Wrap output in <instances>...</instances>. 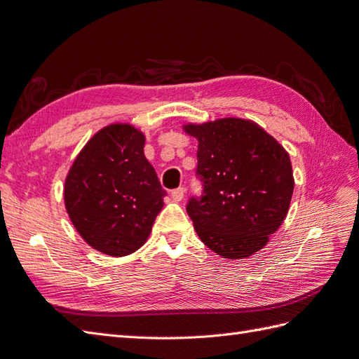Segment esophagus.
Listing matches in <instances>:
<instances>
[{"instance_id":"1","label":"esophagus","mask_w":359,"mask_h":359,"mask_svg":"<svg viewBox=\"0 0 359 359\" xmlns=\"http://www.w3.org/2000/svg\"><path fill=\"white\" fill-rule=\"evenodd\" d=\"M184 187H178V189H175V190H172V193H170V196H172V199L173 201H177V202H180V201H182V198H184Z\"/></svg>"}]
</instances>
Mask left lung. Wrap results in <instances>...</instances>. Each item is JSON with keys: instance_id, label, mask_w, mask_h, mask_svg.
I'll return each instance as SVG.
<instances>
[{"instance_id": "8db88e82", "label": "left lung", "mask_w": 359, "mask_h": 359, "mask_svg": "<svg viewBox=\"0 0 359 359\" xmlns=\"http://www.w3.org/2000/svg\"><path fill=\"white\" fill-rule=\"evenodd\" d=\"M184 130L199 140L201 196L187 212L202 243L226 259L264 248L286 219L293 193L287 151L250 119L223 118Z\"/></svg>"}]
</instances>
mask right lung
Returning a JSON list of instances; mask_svg holds the SVG:
<instances>
[{
  "label": "right lung",
  "mask_w": 359,
  "mask_h": 359,
  "mask_svg": "<svg viewBox=\"0 0 359 359\" xmlns=\"http://www.w3.org/2000/svg\"><path fill=\"white\" fill-rule=\"evenodd\" d=\"M145 136L130 124L95 133L73 161L64 201L76 231L93 248L126 256L149 236L166 191L144 154Z\"/></svg>",
  "instance_id": "1"
}]
</instances>
